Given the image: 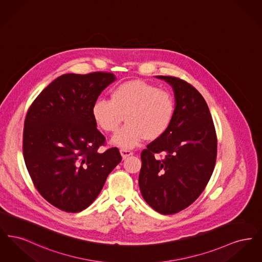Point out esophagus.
<instances>
[{"instance_id":"34e87169","label":"esophagus","mask_w":262,"mask_h":262,"mask_svg":"<svg viewBox=\"0 0 262 262\" xmlns=\"http://www.w3.org/2000/svg\"><path fill=\"white\" fill-rule=\"evenodd\" d=\"M120 153H121V155H122V157H123V159H125V158H126V157H128V156H130V155H133V152H132V151H129V150H126V149L120 150Z\"/></svg>"}]
</instances>
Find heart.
<instances>
[{"instance_id": "b5f03b06", "label": "heart", "mask_w": 262, "mask_h": 262, "mask_svg": "<svg viewBox=\"0 0 262 262\" xmlns=\"http://www.w3.org/2000/svg\"><path fill=\"white\" fill-rule=\"evenodd\" d=\"M110 97L97 100L91 114L94 123L107 134L116 133L125 116L126 124L113 138L117 146L133 148L145 138L158 139L173 124L174 97L152 83L128 80L113 88Z\"/></svg>"}]
</instances>
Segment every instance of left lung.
I'll use <instances>...</instances> for the list:
<instances>
[{"mask_svg":"<svg viewBox=\"0 0 262 262\" xmlns=\"http://www.w3.org/2000/svg\"><path fill=\"white\" fill-rule=\"evenodd\" d=\"M157 77L173 88L176 113L169 130L141 152L138 184L150 206L169 215L188 207L204 190L215 167L217 137L209 108L195 88L174 76Z\"/></svg>","mask_w":262,"mask_h":262,"instance_id":"1","label":"left lung"}]
</instances>
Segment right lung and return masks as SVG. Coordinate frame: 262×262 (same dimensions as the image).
Returning <instances> with one entry per match:
<instances>
[{"label":"right lung","mask_w":262,"mask_h":262,"mask_svg":"<svg viewBox=\"0 0 262 262\" xmlns=\"http://www.w3.org/2000/svg\"><path fill=\"white\" fill-rule=\"evenodd\" d=\"M115 80L104 72L61 75L26 114L23 148L27 171L39 193L62 211L88 208L122 161L117 147L98 152L106 138L91 114L100 93Z\"/></svg>","instance_id":"right-lung-1"}]
</instances>
